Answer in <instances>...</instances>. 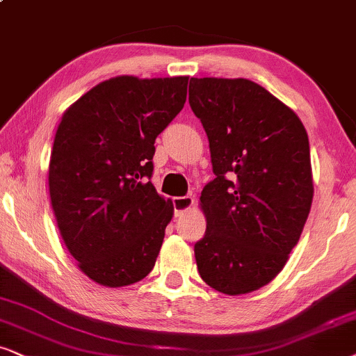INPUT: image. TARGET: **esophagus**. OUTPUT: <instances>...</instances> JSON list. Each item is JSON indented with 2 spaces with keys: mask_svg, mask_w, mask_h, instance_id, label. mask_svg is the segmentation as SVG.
<instances>
[{
  "mask_svg": "<svg viewBox=\"0 0 356 356\" xmlns=\"http://www.w3.org/2000/svg\"><path fill=\"white\" fill-rule=\"evenodd\" d=\"M172 205H174L175 215H181V213H184V211H187L193 205V197L192 195L174 197Z\"/></svg>",
  "mask_w": 356,
  "mask_h": 356,
  "instance_id": "34e87169",
  "label": "esophagus"
}]
</instances>
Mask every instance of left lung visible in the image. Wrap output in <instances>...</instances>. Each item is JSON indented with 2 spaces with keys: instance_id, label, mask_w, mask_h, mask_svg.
Here are the masks:
<instances>
[{
  "instance_id": "obj_1",
  "label": "left lung",
  "mask_w": 356,
  "mask_h": 356,
  "mask_svg": "<svg viewBox=\"0 0 356 356\" xmlns=\"http://www.w3.org/2000/svg\"><path fill=\"white\" fill-rule=\"evenodd\" d=\"M188 103L210 145L202 191L200 277L240 296L266 286L298 245L312 205L309 138L299 116L246 79H191Z\"/></svg>"
}]
</instances>
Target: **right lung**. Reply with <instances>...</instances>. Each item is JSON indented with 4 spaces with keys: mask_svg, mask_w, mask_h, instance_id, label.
I'll list each match as a JSON object with an SVG mask.
<instances>
[{
    "mask_svg": "<svg viewBox=\"0 0 356 356\" xmlns=\"http://www.w3.org/2000/svg\"><path fill=\"white\" fill-rule=\"evenodd\" d=\"M187 83L115 77L62 116L49 164L52 209L67 250L98 284H134L154 268L174 211L151 184L154 141L184 108Z\"/></svg>",
    "mask_w": 356,
    "mask_h": 356,
    "instance_id": "obj_1",
    "label": "right lung"
}]
</instances>
